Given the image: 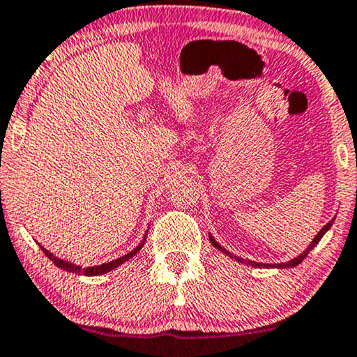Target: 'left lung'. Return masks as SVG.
Segmentation results:
<instances>
[{
    "instance_id": "obj_1",
    "label": "left lung",
    "mask_w": 357,
    "mask_h": 357,
    "mask_svg": "<svg viewBox=\"0 0 357 357\" xmlns=\"http://www.w3.org/2000/svg\"><path fill=\"white\" fill-rule=\"evenodd\" d=\"M333 223H335V218H333V220L330 221V223H326L325 226H323V228H321L320 231H318V234H317V236H314V238H313V241H312V243H310V246H308L307 249H305V251H303L302 254H298V256H297V257L290 259V261H289V262H280V264H262V262H254V261H249V259H243V257L233 256V254H231L229 251H226V249H225L223 246H221V244H218V243H216V239H215V238H213V236H211V234H210V243H211V244H213V246H215L216 249H218V251H221V252H223V254H226V256L233 257V259H234V261H238V262H241V264H246V266H251V267H259V269H262V267H266V269H269V267H277V269H290V267H295V266H298V264H300V262H302V261H303V259L308 256V252H310V251H312V249H313L314 246H317V244H318V243H320V239L323 238V236H325V233H326V231L331 228V226H333Z\"/></svg>"
}]
</instances>
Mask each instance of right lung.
<instances>
[{"label":"right lung","mask_w":357,"mask_h":357,"mask_svg":"<svg viewBox=\"0 0 357 357\" xmlns=\"http://www.w3.org/2000/svg\"><path fill=\"white\" fill-rule=\"evenodd\" d=\"M147 231H149V229H147ZM147 231H146L144 238H142L141 243H139V246L136 249H132L131 252L124 254V256L114 259V261H111V262H105V264H101V266H93V267H82V266H78V264H73L70 261H66V259H60L57 256H54L52 252L47 251V249H45L44 246H40V244H39V248L43 249V252L50 259V261L55 264V266L59 267V269L67 271V272H73V274H78V275H88V277H91V275H103V274H106V272L116 269V267H119V266H121V264L129 261V259L134 257L139 251H141V248L146 244Z\"/></svg>","instance_id":"right-lung-1"}]
</instances>
